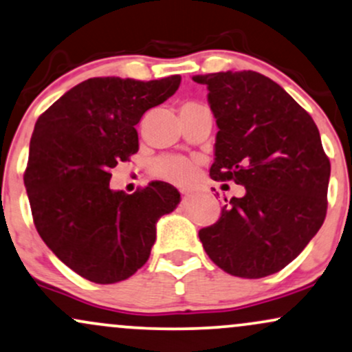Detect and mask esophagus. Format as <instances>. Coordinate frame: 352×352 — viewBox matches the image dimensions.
I'll use <instances>...</instances> for the list:
<instances>
[{
  "instance_id": "1",
  "label": "esophagus",
  "mask_w": 352,
  "mask_h": 352,
  "mask_svg": "<svg viewBox=\"0 0 352 352\" xmlns=\"http://www.w3.org/2000/svg\"><path fill=\"white\" fill-rule=\"evenodd\" d=\"M181 194H183V199H188V197L192 194V191H189V189H183V191H181Z\"/></svg>"
}]
</instances>
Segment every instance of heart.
I'll list each match as a JSON object with an SVG mask.
<instances>
[{
    "label": "heart",
    "instance_id": "b5f03b06",
    "mask_svg": "<svg viewBox=\"0 0 352 352\" xmlns=\"http://www.w3.org/2000/svg\"><path fill=\"white\" fill-rule=\"evenodd\" d=\"M194 103V102H189ZM153 173L164 179L183 181L192 175V164L179 156H163L151 164Z\"/></svg>",
    "mask_w": 352,
    "mask_h": 352
}]
</instances>
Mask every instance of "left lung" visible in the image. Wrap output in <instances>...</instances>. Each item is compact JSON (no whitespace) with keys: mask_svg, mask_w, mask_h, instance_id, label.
Segmentation results:
<instances>
[{"mask_svg":"<svg viewBox=\"0 0 352 352\" xmlns=\"http://www.w3.org/2000/svg\"><path fill=\"white\" fill-rule=\"evenodd\" d=\"M217 123L214 181L242 184L216 224L199 230L206 254L242 278L276 274L323 226L331 164L316 123L276 82L254 70L194 76Z\"/></svg>","mask_w":352,"mask_h":352,"instance_id":"left-lung-1","label":"left lung"}]
</instances>
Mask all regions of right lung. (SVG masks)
<instances>
[{
  "label": "right lung",
  "instance_id": "add662e5",
  "mask_svg": "<svg viewBox=\"0 0 352 352\" xmlns=\"http://www.w3.org/2000/svg\"><path fill=\"white\" fill-rule=\"evenodd\" d=\"M179 84V76L94 77L37 118L24 171L32 221L57 258L90 282L117 283L142 268L156 222L179 202L163 181L133 194L110 189V169L138 151L135 125Z\"/></svg>",
  "mask_w": 352,
  "mask_h": 352
}]
</instances>
